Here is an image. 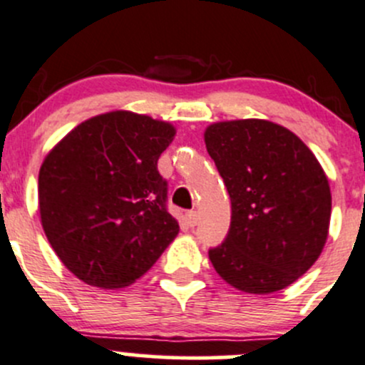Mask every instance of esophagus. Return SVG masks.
I'll list each match as a JSON object with an SVG mask.
<instances>
[{"label": "esophagus", "mask_w": 365, "mask_h": 365, "mask_svg": "<svg viewBox=\"0 0 365 365\" xmlns=\"http://www.w3.org/2000/svg\"><path fill=\"white\" fill-rule=\"evenodd\" d=\"M185 219H187V224H189L190 227H194L197 224V219H200V215H197L196 210H190V212L185 213Z\"/></svg>", "instance_id": "1"}]
</instances>
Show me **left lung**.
<instances>
[{"label":"left lung","instance_id":"1","mask_svg":"<svg viewBox=\"0 0 365 365\" xmlns=\"http://www.w3.org/2000/svg\"><path fill=\"white\" fill-rule=\"evenodd\" d=\"M205 145L231 197L226 240L208 251L213 268L245 293L288 288L314 264L329 237L325 171L298 135L267 120L212 123Z\"/></svg>","mask_w":365,"mask_h":365}]
</instances>
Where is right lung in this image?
I'll return each instance as SVG.
<instances>
[{
    "label": "right lung",
    "mask_w": 365,
    "mask_h": 365,
    "mask_svg": "<svg viewBox=\"0 0 365 365\" xmlns=\"http://www.w3.org/2000/svg\"><path fill=\"white\" fill-rule=\"evenodd\" d=\"M175 134L168 121L111 111L77 125L47 153L38 173L40 220L77 279L125 288L175 240L180 226L157 169Z\"/></svg>",
    "instance_id": "add662e5"
}]
</instances>
